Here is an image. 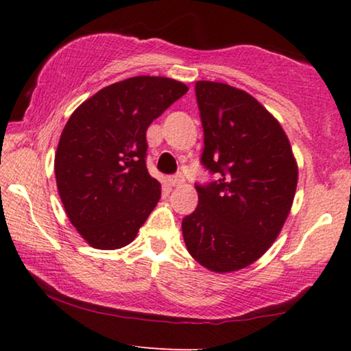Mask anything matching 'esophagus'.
<instances>
[{
  "label": "esophagus",
  "mask_w": 351,
  "mask_h": 351,
  "mask_svg": "<svg viewBox=\"0 0 351 351\" xmlns=\"http://www.w3.org/2000/svg\"><path fill=\"white\" fill-rule=\"evenodd\" d=\"M167 182H169L171 186H179L184 184V174H182V172H177L176 176H171L169 179H167Z\"/></svg>",
  "instance_id": "34e87169"
}]
</instances>
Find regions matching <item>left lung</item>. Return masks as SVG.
Segmentation results:
<instances>
[{
  "label": "left lung",
  "instance_id": "left-lung-1",
  "mask_svg": "<svg viewBox=\"0 0 351 351\" xmlns=\"http://www.w3.org/2000/svg\"><path fill=\"white\" fill-rule=\"evenodd\" d=\"M195 93L201 165L215 180L195 185L198 206L182 220L184 241L209 270H241L280 234L294 201L297 162L281 124L251 94L214 81H198Z\"/></svg>",
  "mask_w": 351,
  "mask_h": 351
}]
</instances>
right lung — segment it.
<instances>
[{
  "label": "right lung",
  "instance_id": "1",
  "mask_svg": "<svg viewBox=\"0 0 351 351\" xmlns=\"http://www.w3.org/2000/svg\"><path fill=\"white\" fill-rule=\"evenodd\" d=\"M186 90L171 78L134 76L71 113L57 145V190L93 247L128 246L155 209L161 185L147 171V129Z\"/></svg>",
  "mask_w": 351,
  "mask_h": 351
}]
</instances>
